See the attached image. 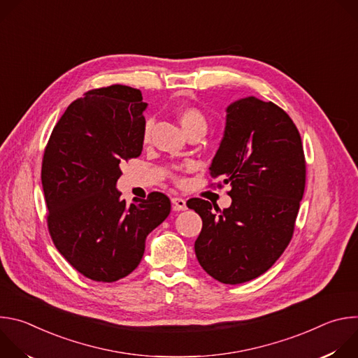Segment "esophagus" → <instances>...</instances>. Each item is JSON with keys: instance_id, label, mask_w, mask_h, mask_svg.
Instances as JSON below:
<instances>
[{"instance_id": "obj_1", "label": "esophagus", "mask_w": 358, "mask_h": 358, "mask_svg": "<svg viewBox=\"0 0 358 358\" xmlns=\"http://www.w3.org/2000/svg\"><path fill=\"white\" fill-rule=\"evenodd\" d=\"M171 202H173V208H174V211H184V210H187V202H185V199H184V198L174 196V198L171 199Z\"/></svg>"}]
</instances>
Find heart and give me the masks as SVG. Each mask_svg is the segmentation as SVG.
I'll list each match as a JSON object with an SVG mask.
<instances>
[{"label":"heart","instance_id":"heart-1","mask_svg":"<svg viewBox=\"0 0 358 358\" xmlns=\"http://www.w3.org/2000/svg\"><path fill=\"white\" fill-rule=\"evenodd\" d=\"M178 123L181 124L182 130L189 136V134H194V133H199V134H203L207 131V127H208V120H207V116L206 113H203L201 109H198L196 106H191V105H182V106H178L174 112ZM150 137H151V123L147 122L144 124V129H143V143H148L150 141ZM174 180L177 182H180V177L177 174L173 176Z\"/></svg>","mask_w":358,"mask_h":358}]
</instances>
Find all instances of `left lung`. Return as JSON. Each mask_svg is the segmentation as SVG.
Here are the masks:
<instances>
[{
	"mask_svg": "<svg viewBox=\"0 0 358 358\" xmlns=\"http://www.w3.org/2000/svg\"><path fill=\"white\" fill-rule=\"evenodd\" d=\"M210 174L231 184L232 203L221 211L202 198L187 201L202 220L196 259L221 283L249 282L272 268L294 232L306 185L296 124L272 101L253 96L234 101Z\"/></svg>",
	"mask_w": 358,
	"mask_h": 358,
	"instance_id": "1",
	"label": "left lung"
}]
</instances>
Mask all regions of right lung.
<instances>
[{
    "label": "right lung",
    "mask_w": 358,
    "mask_h": 358,
    "mask_svg": "<svg viewBox=\"0 0 358 358\" xmlns=\"http://www.w3.org/2000/svg\"><path fill=\"white\" fill-rule=\"evenodd\" d=\"M145 106L141 92L130 86L87 90L68 106L43 151L49 235L62 257L96 282L131 273L145 236L171 211L163 192L126 206L116 189L120 164L141 155Z\"/></svg>",
    "instance_id": "right-lung-1"
}]
</instances>
